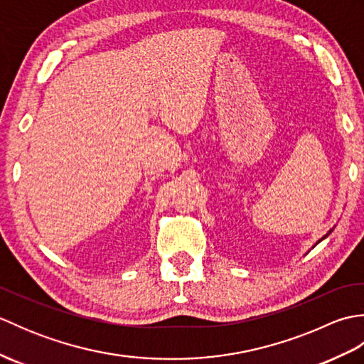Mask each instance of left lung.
<instances>
[{"label": "left lung", "instance_id": "obj_1", "mask_svg": "<svg viewBox=\"0 0 364 364\" xmlns=\"http://www.w3.org/2000/svg\"><path fill=\"white\" fill-rule=\"evenodd\" d=\"M323 237H327V235H326V236H323ZM323 237H322V239H323Z\"/></svg>", "mask_w": 364, "mask_h": 364}]
</instances>
